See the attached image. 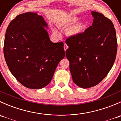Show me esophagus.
Instances as JSON below:
<instances>
[{
  "instance_id": "esophagus-1",
  "label": "esophagus",
  "mask_w": 121,
  "mask_h": 121,
  "mask_svg": "<svg viewBox=\"0 0 121 121\" xmlns=\"http://www.w3.org/2000/svg\"><path fill=\"white\" fill-rule=\"evenodd\" d=\"M68 48V46L66 44H64V50L65 51H66V50L67 49V48Z\"/></svg>"
}]
</instances>
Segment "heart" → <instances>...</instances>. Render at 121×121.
<instances>
[{"instance_id":"heart-1","label":"heart","mask_w":121,"mask_h":121,"mask_svg":"<svg viewBox=\"0 0 121 121\" xmlns=\"http://www.w3.org/2000/svg\"><path fill=\"white\" fill-rule=\"evenodd\" d=\"M78 20V17L77 16L71 17L70 18L67 19L66 21L64 22L61 24V26L64 27H69L72 24H74ZM85 27V24L83 22H78L74 25L72 26L68 31V34L71 36H76L80 35L84 29ZM54 32L56 34H58V32L56 30H54Z\"/></svg>"}]
</instances>
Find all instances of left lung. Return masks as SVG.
<instances>
[{"label": "left lung", "mask_w": 121, "mask_h": 121, "mask_svg": "<svg viewBox=\"0 0 121 121\" xmlns=\"http://www.w3.org/2000/svg\"><path fill=\"white\" fill-rule=\"evenodd\" d=\"M92 26L65 43V52L74 82L82 88L95 86L107 75L115 60L117 40L110 19L103 14L91 12Z\"/></svg>", "instance_id": "1"}]
</instances>
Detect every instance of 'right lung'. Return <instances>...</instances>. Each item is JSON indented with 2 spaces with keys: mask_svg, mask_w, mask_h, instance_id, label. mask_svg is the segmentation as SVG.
I'll return each mask as SVG.
<instances>
[{
  "mask_svg": "<svg viewBox=\"0 0 121 121\" xmlns=\"http://www.w3.org/2000/svg\"><path fill=\"white\" fill-rule=\"evenodd\" d=\"M42 16L27 12L17 16L6 30L4 58L11 73L28 88L41 89L52 81L65 57L63 42L50 40Z\"/></svg>",
  "mask_w": 121,
  "mask_h": 121,
  "instance_id": "add662e5",
  "label": "right lung"
}]
</instances>
